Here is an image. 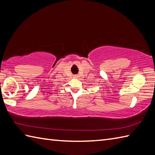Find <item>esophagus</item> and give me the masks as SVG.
I'll list each match as a JSON object with an SVG mask.
<instances>
[{"mask_svg": "<svg viewBox=\"0 0 155 155\" xmlns=\"http://www.w3.org/2000/svg\"><path fill=\"white\" fill-rule=\"evenodd\" d=\"M73 77H74V78H78V76L77 75V74H75V75L73 76Z\"/></svg>", "mask_w": 155, "mask_h": 155, "instance_id": "esophagus-1", "label": "esophagus"}]
</instances>
